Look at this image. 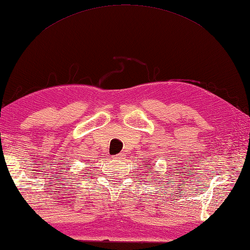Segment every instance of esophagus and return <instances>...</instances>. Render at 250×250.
Segmentation results:
<instances>
[{"mask_svg": "<svg viewBox=\"0 0 250 250\" xmlns=\"http://www.w3.org/2000/svg\"><path fill=\"white\" fill-rule=\"evenodd\" d=\"M123 157H124V154H122V152H121V154L114 156V158H115V159H122Z\"/></svg>", "mask_w": 250, "mask_h": 250, "instance_id": "34e87169", "label": "esophagus"}]
</instances>
